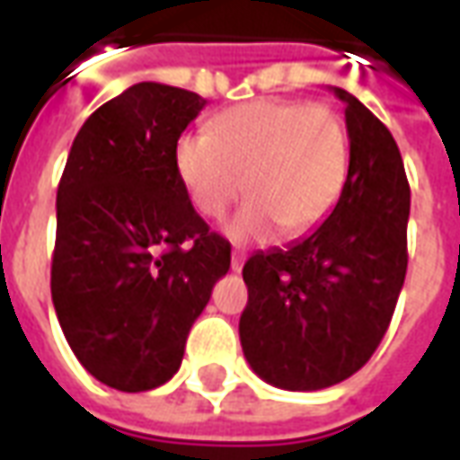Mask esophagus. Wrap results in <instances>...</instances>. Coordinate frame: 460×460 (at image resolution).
Instances as JSON below:
<instances>
[{
  "instance_id": "esophagus-1",
  "label": "esophagus",
  "mask_w": 460,
  "mask_h": 460,
  "mask_svg": "<svg viewBox=\"0 0 460 460\" xmlns=\"http://www.w3.org/2000/svg\"><path fill=\"white\" fill-rule=\"evenodd\" d=\"M243 259H246V256H243L241 251H234V253H231V270H234V273H239V270L243 269Z\"/></svg>"
}]
</instances>
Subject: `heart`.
I'll use <instances>...</instances> for the list:
<instances>
[{
  "mask_svg": "<svg viewBox=\"0 0 460 460\" xmlns=\"http://www.w3.org/2000/svg\"><path fill=\"white\" fill-rule=\"evenodd\" d=\"M174 164L194 209L221 219L246 187L251 199L231 221L234 239L318 229L349 177V135L325 103L259 98L221 111L211 135H181Z\"/></svg>",
  "mask_w": 460,
  "mask_h": 460,
  "instance_id": "1",
  "label": "heart"
}]
</instances>
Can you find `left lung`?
Here are the masks:
<instances>
[{
	"mask_svg": "<svg viewBox=\"0 0 460 460\" xmlns=\"http://www.w3.org/2000/svg\"><path fill=\"white\" fill-rule=\"evenodd\" d=\"M349 177L338 207L286 251L243 266L249 303L239 335L269 385L315 392L352 376L375 355L406 276L409 181L392 132L342 88Z\"/></svg>",
	"mask_w": 460,
	"mask_h": 460,
	"instance_id": "obj_1",
	"label": "left lung"
}]
</instances>
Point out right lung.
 I'll list each match as a JSON object with an SVG mask.
<instances>
[{
    "label": "right lung",
    "instance_id": "add662e5",
    "mask_svg": "<svg viewBox=\"0 0 460 460\" xmlns=\"http://www.w3.org/2000/svg\"><path fill=\"white\" fill-rule=\"evenodd\" d=\"M204 105L174 85H130L84 122L58 181L56 315L78 362L120 392L172 379L231 266V243L194 211L174 164Z\"/></svg>",
    "mask_w": 460,
    "mask_h": 460
}]
</instances>
